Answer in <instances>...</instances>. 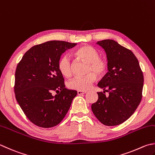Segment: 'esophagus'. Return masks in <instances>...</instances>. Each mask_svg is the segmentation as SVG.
<instances>
[{
	"label": "esophagus",
	"mask_w": 155,
	"mask_h": 155,
	"mask_svg": "<svg viewBox=\"0 0 155 155\" xmlns=\"http://www.w3.org/2000/svg\"><path fill=\"white\" fill-rule=\"evenodd\" d=\"M86 92H87L86 91H80V90H78V95L84 94H86Z\"/></svg>",
	"instance_id": "obj_1"
}]
</instances>
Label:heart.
<instances>
[{
	"mask_svg": "<svg viewBox=\"0 0 155 155\" xmlns=\"http://www.w3.org/2000/svg\"><path fill=\"white\" fill-rule=\"evenodd\" d=\"M75 55L88 64L87 75L84 77H75L68 82L69 89L80 91L88 90L96 80V75H103L107 68L106 61L100 57L98 50L90 45H83L79 47L75 52ZM57 68L61 74L65 78L71 77L72 74V62L69 54L61 56L58 61Z\"/></svg>",
	"mask_w": 155,
	"mask_h": 155,
	"instance_id": "heart-1",
	"label": "heart"
}]
</instances>
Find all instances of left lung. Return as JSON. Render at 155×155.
Masks as SVG:
<instances>
[{
	"label": "left lung",
	"mask_w": 155,
	"mask_h": 155,
	"mask_svg": "<svg viewBox=\"0 0 155 155\" xmlns=\"http://www.w3.org/2000/svg\"><path fill=\"white\" fill-rule=\"evenodd\" d=\"M107 54L108 72L98 86V101L91 106L96 117L107 126L124 123L135 112L142 97L144 75L138 60L129 49L113 40L97 42ZM107 89V90H105ZM109 92L107 96L105 91Z\"/></svg>",
	"instance_id": "8db88e82"
}]
</instances>
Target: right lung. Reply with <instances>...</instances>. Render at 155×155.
Listing matches in <instances>:
<instances>
[{
    "label": "right lung",
    "mask_w": 155,
    "mask_h": 155,
    "mask_svg": "<svg viewBox=\"0 0 155 155\" xmlns=\"http://www.w3.org/2000/svg\"><path fill=\"white\" fill-rule=\"evenodd\" d=\"M52 40L35 45L17 66L14 91L17 103L37 126H56L65 117L77 91L67 89L57 68L61 54L76 45ZM54 91L58 94L54 96Z\"/></svg>",
    "instance_id": "right-lung-1"
}]
</instances>
